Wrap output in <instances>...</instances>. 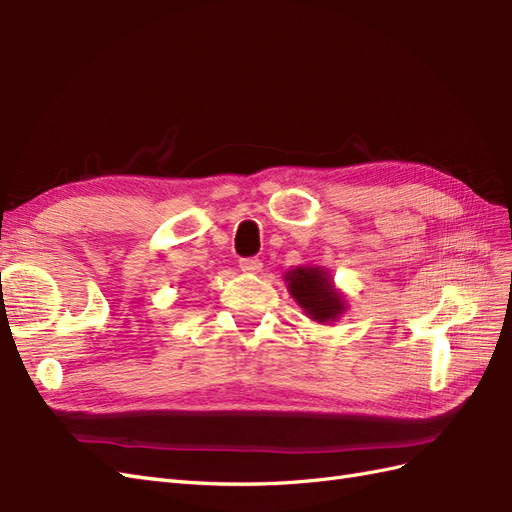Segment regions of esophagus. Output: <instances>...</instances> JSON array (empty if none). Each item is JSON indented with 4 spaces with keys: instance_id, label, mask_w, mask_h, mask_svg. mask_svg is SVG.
Segmentation results:
<instances>
[{
    "instance_id": "esophagus-1",
    "label": "esophagus",
    "mask_w": 512,
    "mask_h": 512,
    "mask_svg": "<svg viewBox=\"0 0 512 512\" xmlns=\"http://www.w3.org/2000/svg\"><path fill=\"white\" fill-rule=\"evenodd\" d=\"M239 267H241V271H245V273H258V271H262V260L256 258V256H252V258H241V260H239Z\"/></svg>"
}]
</instances>
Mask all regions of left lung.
I'll use <instances>...</instances> for the list:
<instances>
[{
	"label": "left lung",
	"mask_w": 512,
	"mask_h": 512,
	"mask_svg": "<svg viewBox=\"0 0 512 512\" xmlns=\"http://www.w3.org/2000/svg\"><path fill=\"white\" fill-rule=\"evenodd\" d=\"M286 282L294 301L305 309L309 318L329 322L344 312V301L324 271L299 267L286 273Z\"/></svg>",
	"instance_id": "left-lung-1"
}]
</instances>
